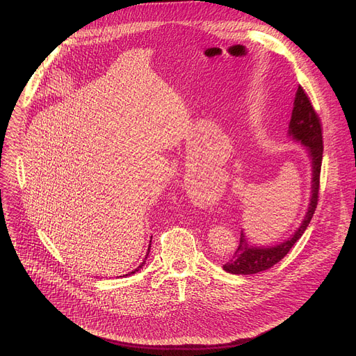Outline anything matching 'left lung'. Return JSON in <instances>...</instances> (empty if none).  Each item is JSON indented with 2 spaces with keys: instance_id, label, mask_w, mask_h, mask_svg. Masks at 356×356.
Instances as JSON below:
<instances>
[{
  "instance_id": "8db88e82",
  "label": "left lung",
  "mask_w": 356,
  "mask_h": 356,
  "mask_svg": "<svg viewBox=\"0 0 356 356\" xmlns=\"http://www.w3.org/2000/svg\"><path fill=\"white\" fill-rule=\"evenodd\" d=\"M289 135L301 142L306 146L309 156L312 159L313 166V180H312V198L310 206L307 210L306 217H304L298 229L289 238L287 241L264 248V246H250L246 242L243 232H241L239 245L234 253L232 259L227 262L222 268L225 272L232 275H253L266 269H270L277 262H280L293 245L301 238L304 231L307 229L314 211L318 204V193H320V173H321V163H323V129L321 121L318 114L316 113L312 101L304 91L301 86H298L296 98H294V107L291 113V120L289 125Z\"/></svg>"
}]
</instances>
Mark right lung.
Masks as SVG:
<instances>
[{
    "label": "right lung",
    "mask_w": 356,
    "mask_h": 356,
    "mask_svg": "<svg viewBox=\"0 0 356 356\" xmlns=\"http://www.w3.org/2000/svg\"><path fill=\"white\" fill-rule=\"evenodd\" d=\"M150 242H152V241H150ZM149 250H150V243H149V248H147V253H146V257H147V255H149ZM145 259H146V258H145ZM143 265H145V261H143V262H142V264H140V265H139V266H138V268H136V269H135V270H134V272H131V273H129V275H132V273H135V272H138V270H139V269H140V268H142V266H143ZM125 276H127V275H125Z\"/></svg>",
    "instance_id": "add662e5"
}]
</instances>
